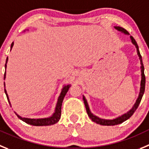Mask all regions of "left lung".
Returning a JSON list of instances; mask_svg holds the SVG:
<instances>
[{"label":"left lung","instance_id":"8db88e82","mask_svg":"<svg viewBox=\"0 0 149 149\" xmlns=\"http://www.w3.org/2000/svg\"><path fill=\"white\" fill-rule=\"evenodd\" d=\"M114 28H115L116 30L120 31L121 33H123L124 34L129 35V32H128L127 31H126V29H123L122 27H120V26H114ZM130 39H131L132 43L133 45L135 46L136 49H137V55H138L139 56V59H140V65H141V66H140V69H141V81H140V93H139L138 98H137V100H136V102L134 103V104L133 105L132 108L130 110L128 111L126 113H124L123 115H120V116H118V118H116L104 119V118H99V117L96 116V115H95L94 114L92 113L91 111H90V107H89V105H88V103H87V99H86L85 97L83 95V101H84V105H85L86 109H87V115H88V116L90 117V118L93 121L98 123V124L103 125V126H115V125L120 124V123H122L123 122L126 121V120H128V119H129V118H130L133 114H134V112H135L137 108L138 107L139 104H140V101H141L142 99V97H143V95L144 94V91H145V85H146V77H145V75H144V66H143V60H142V56L141 55H140L138 45H137L135 40H134V39L133 38V37H132V36H130Z\"/></svg>","mask_w":149,"mask_h":149}]
</instances>
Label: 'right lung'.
I'll use <instances>...</instances> for the list:
<instances>
[{
	"instance_id": "obj_1",
	"label": "right lung",
	"mask_w": 149,
	"mask_h": 149,
	"mask_svg": "<svg viewBox=\"0 0 149 149\" xmlns=\"http://www.w3.org/2000/svg\"><path fill=\"white\" fill-rule=\"evenodd\" d=\"M27 31H29V29H27ZM14 45V42L12 43L11 45V49L12 50V47ZM8 62V57L6 58V64H5V69H6V64H7ZM6 79V72L4 73V80ZM71 84H68L67 85H64L62 89V91H61V93L59 95V98H58L57 102H56V107L55 110H54V112L52 114L51 116L48 117V118H25V117H22L20 115H19L18 114H17L16 112H15V113L16 114L17 116L18 117V118H20V120H23L25 123H28V124L32 125V126H50V125L55 124L56 123H57L58 121L60 119L61 117V109H62V101H63L64 98H65V95L68 93V90L70 87ZM4 87H5V82H4ZM4 90H5V93L6 95V97H7L8 101H9V104L11 106V103L10 101H9V96H8L7 92H6V90L4 88Z\"/></svg>"
}]
</instances>
